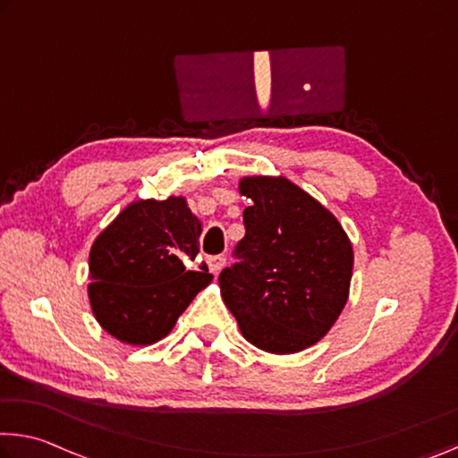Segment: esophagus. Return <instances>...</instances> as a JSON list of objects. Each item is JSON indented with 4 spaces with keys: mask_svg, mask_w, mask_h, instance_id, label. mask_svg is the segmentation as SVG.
<instances>
[{
    "mask_svg": "<svg viewBox=\"0 0 458 458\" xmlns=\"http://www.w3.org/2000/svg\"><path fill=\"white\" fill-rule=\"evenodd\" d=\"M224 265H226V259L224 257H209L208 259V267H209V271H212L214 275H217L224 268Z\"/></svg>",
    "mask_w": 458,
    "mask_h": 458,
    "instance_id": "34e87169",
    "label": "esophagus"
}]
</instances>
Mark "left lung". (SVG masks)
I'll use <instances>...</instances> for the list:
<instances>
[{
    "label": "left lung",
    "mask_w": 458,
    "mask_h": 458,
    "mask_svg": "<svg viewBox=\"0 0 458 458\" xmlns=\"http://www.w3.org/2000/svg\"><path fill=\"white\" fill-rule=\"evenodd\" d=\"M241 263L220 292L242 336L265 352L293 354L324 338L348 301L352 244L320 201L285 177H242Z\"/></svg>",
    "instance_id": "obj_1"
}]
</instances>
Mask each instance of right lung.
Listing matches in <instances>:
<instances>
[{"instance_id":"add662e5","label":"right lung","mask_w":458,"mask_h":458,"mask_svg":"<svg viewBox=\"0 0 458 458\" xmlns=\"http://www.w3.org/2000/svg\"><path fill=\"white\" fill-rule=\"evenodd\" d=\"M201 222L185 198L138 199L101 230L89 252V303L101 328L126 344H155L201 289L208 265L190 271Z\"/></svg>"}]
</instances>
